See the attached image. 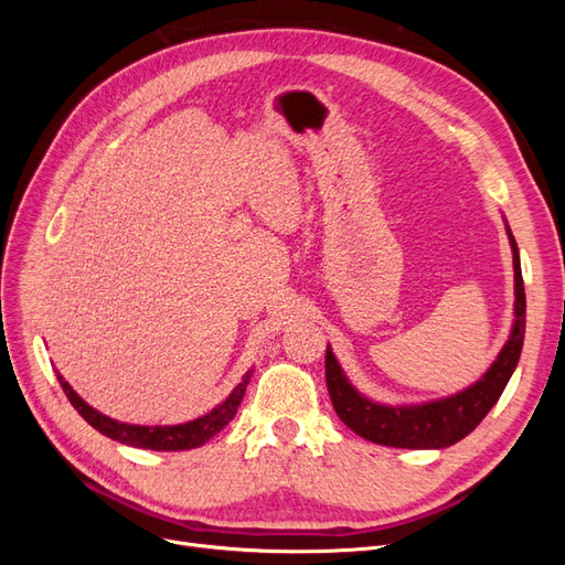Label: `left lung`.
Returning a JSON list of instances; mask_svg holds the SVG:
<instances>
[{
  "instance_id": "8db88e82",
  "label": "left lung",
  "mask_w": 565,
  "mask_h": 565,
  "mask_svg": "<svg viewBox=\"0 0 565 565\" xmlns=\"http://www.w3.org/2000/svg\"><path fill=\"white\" fill-rule=\"evenodd\" d=\"M504 228L509 235L511 254H514V324H511L509 339L504 341V347L492 361V365L483 372V377L446 398L388 405L372 401L365 393L358 391L347 377V372L341 370L337 355L328 344V353H324V380H328V391L339 419L351 431L363 436L365 440L377 443V446L440 450L450 448L457 440L469 436L483 422L492 405L500 401L507 382L519 365L525 337V289L521 276V256L507 221Z\"/></svg>"
}]
</instances>
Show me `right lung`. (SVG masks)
<instances>
[{
  "instance_id": "add662e5",
  "label": "right lung",
  "mask_w": 565,
  "mask_h": 565,
  "mask_svg": "<svg viewBox=\"0 0 565 565\" xmlns=\"http://www.w3.org/2000/svg\"><path fill=\"white\" fill-rule=\"evenodd\" d=\"M249 370L243 382L237 384L226 401H221L216 407H212L207 415H202L198 419L183 422V424H167V426H146V424H127V422H117L104 413H98L96 407H92L87 401L79 398L75 388L67 384L61 372H56V377L65 391L67 401L73 403V407L84 417V422H89L96 431H100L104 436L125 443V446L131 448H143V450H158V452H177V450H191V448H200L207 443L212 436H216L224 426L235 417L237 407H241V401L247 391Z\"/></svg>"
}]
</instances>
